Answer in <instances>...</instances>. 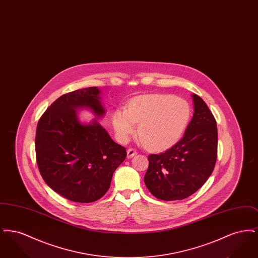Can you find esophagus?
<instances>
[{"instance_id": "esophagus-1", "label": "esophagus", "mask_w": 258, "mask_h": 258, "mask_svg": "<svg viewBox=\"0 0 258 258\" xmlns=\"http://www.w3.org/2000/svg\"><path fill=\"white\" fill-rule=\"evenodd\" d=\"M135 155H137V152L135 151V149H133V148H130V149L126 151V157H127V159H131V158L135 157Z\"/></svg>"}]
</instances>
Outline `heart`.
Returning <instances> with one entry per match:
<instances>
[{
    "instance_id": "b5f03b06",
    "label": "heart",
    "mask_w": 258,
    "mask_h": 258,
    "mask_svg": "<svg viewBox=\"0 0 258 258\" xmlns=\"http://www.w3.org/2000/svg\"><path fill=\"white\" fill-rule=\"evenodd\" d=\"M190 118V107L182 98L156 94L131 100L126 111L117 110L112 118L114 130L122 141L136 131L145 147L162 151L179 141Z\"/></svg>"
}]
</instances>
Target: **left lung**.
Listing matches in <instances>:
<instances>
[{"mask_svg":"<svg viewBox=\"0 0 258 258\" xmlns=\"http://www.w3.org/2000/svg\"><path fill=\"white\" fill-rule=\"evenodd\" d=\"M191 97L195 113L183 138L165 152L148 158L144 182L150 192L161 200L190 197L205 184L215 168L217 122L205 101L196 94Z\"/></svg>","mask_w":258,"mask_h":258,"instance_id":"8db88e82","label":"left lung"}]
</instances>
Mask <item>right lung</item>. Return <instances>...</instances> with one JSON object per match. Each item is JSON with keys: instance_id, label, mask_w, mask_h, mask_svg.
Wrapping results in <instances>:
<instances>
[{"instance_id": "1", "label": "right lung", "mask_w": 258, "mask_h": 258, "mask_svg": "<svg viewBox=\"0 0 258 258\" xmlns=\"http://www.w3.org/2000/svg\"><path fill=\"white\" fill-rule=\"evenodd\" d=\"M105 114L98 87L79 89L56 99L37 123L36 156L44 182L71 201L90 203L103 197L125 149L114 142L98 120L82 124L77 111Z\"/></svg>"}]
</instances>
